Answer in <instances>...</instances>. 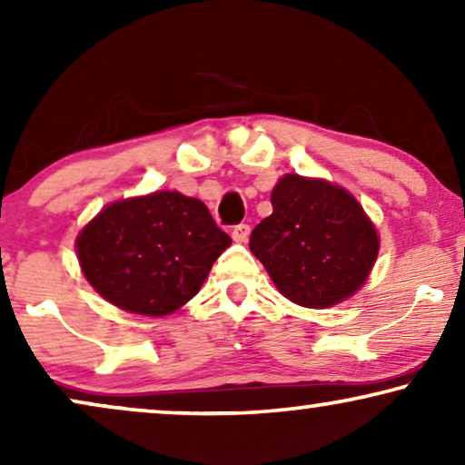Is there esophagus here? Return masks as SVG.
Instances as JSON below:
<instances>
[{
  "label": "esophagus",
  "instance_id": "esophagus-1",
  "mask_svg": "<svg viewBox=\"0 0 465 465\" xmlns=\"http://www.w3.org/2000/svg\"><path fill=\"white\" fill-rule=\"evenodd\" d=\"M232 239L237 241V243H245L247 239H250V224H237L232 226Z\"/></svg>",
  "mask_w": 465,
  "mask_h": 465
}]
</instances>
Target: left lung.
<instances>
[{"mask_svg": "<svg viewBox=\"0 0 465 465\" xmlns=\"http://www.w3.org/2000/svg\"><path fill=\"white\" fill-rule=\"evenodd\" d=\"M272 213L252 231L250 250L292 302L328 309L371 275L379 234L355 196L326 180L283 175Z\"/></svg>", "mask_w": 465, "mask_h": 465, "instance_id": "1", "label": "left lung"}]
</instances>
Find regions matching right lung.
<instances>
[{
    "instance_id": "obj_1",
    "label": "right lung",
    "mask_w": 465,
    "mask_h": 465,
    "mask_svg": "<svg viewBox=\"0 0 465 465\" xmlns=\"http://www.w3.org/2000/svg\"><path fill=\"white\" fill-rule=\"evenodd\" d=\"M232 241L207 205L175 190L116 201L78 234L86 282L116 307L163 317L201 290Z\"/></svg>"
}]
</instances>
